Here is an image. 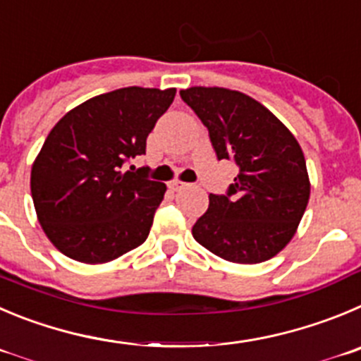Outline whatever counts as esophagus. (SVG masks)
I'll use <instances>...</instances> for the list:
<instances>
[{
  "mask_svg": "<svg viewBox=\"0 0 361 361\" xmlns=\"http://www.w3.org/2000/svg\"><path fill=\"white\" fill-rule=\"evenodd\" d=\"M169 187L174 188V190H178V188H181V187H187V183H183V181H180V180H174V181H171Z\"/></svg>",
  "mask_w": 361,
  "mask_h": 361,
  "instance_id": "1",
  "label": "esophagus"
}]
</instances>
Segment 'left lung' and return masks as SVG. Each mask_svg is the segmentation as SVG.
<instances>
[{
  "label": "left lung",
  "mask_w": 361,
  "mask_h": 361,
  "mask_svg": "<svg viewBox=\"0 0 361 361\" xmlns=\"http://www.w3.org/2000/svg\"><path fill=\"white\" fill-rule=\"evenodd\" d=\"M180 96L207 126L217 160L237 164L226 194H210L192 228L203 247L235 264H260L294 237L310 197L301 146L257 99L221 87H190Z\"/></svg>",
  "instance_id": "obj_1"
}]
</instances>
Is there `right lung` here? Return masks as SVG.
Here are the masks:
<instances>
[{
  "instance_id": "right-lung-1",
  "label": "right lung",
  "mask_w": 361,
  "mask_h": 361,
  "mask_svg": "<svg viewBox=\"0 0 361 361\" xmlns=\"http://www.w3.org/2000/svg\"><path fill=\"white\" fill-rule=\"evenodd\" d=\"M176 89L124 87L90 97L49 131L32 167V197L44 233L60 252L104 264L147 238L165 183L146 167L123 173L146 154V139Z\"/></svg>"
}]
</instances>
